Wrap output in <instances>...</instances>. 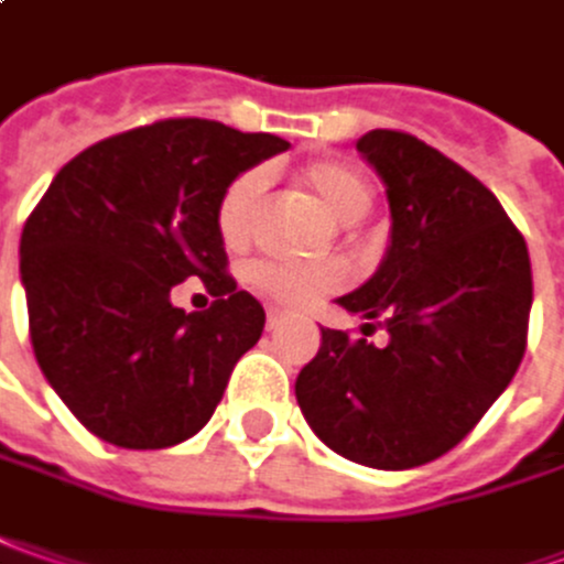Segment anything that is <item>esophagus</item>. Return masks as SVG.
Masks as SVG:
<instances>
[{"mask_svg": "<svg viewBox=\"0 0 564 564\" xmlns=\"http://www.w3.org/2000/svg\"><path fill=\"white\" fill-rule=\"evenodd\" d=\"M283 324V312H278V308H268V330H278Z\"/></svg>", "mask_w": 564, "mask_h": 564, "instance_id": "esophagus-1", "label": "esophagus"}]
</instances>
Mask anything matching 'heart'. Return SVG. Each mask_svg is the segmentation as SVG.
<instances>
[{"label":"heart","mask_w":564,"mask_h":564,"mask_svg":"<svg viewBox=\"0 0 564 564\" xmlns=\"http://www.w3.org/2000/svg\"><path fill=\"white\" fill-rule=\"evenodd\" d=\"M302 184L308 186L321 205L330 212V218L340 224L361 221L371 203L375 189L361 177L356 167L343 162H315L302 171ZM262 193V174L246 171L234 184L224 189L218 203V234L227 246H243L252 230V215ZM249 281L264 296L278 300L281 305H308L334 290H340L346 271L334 262L296 264V262H256L249 268Z\"/></svg>","instance_id":"b5f03b06"}]
</instances>
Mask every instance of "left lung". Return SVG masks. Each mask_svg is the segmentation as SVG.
Returning <instances> with one entry per match:
<instances>
[{"instance_id": "1", "label": "left lung", "mask_w": 564, "mask_h": 564, "mask_svg": "<svg viewBox=\"0 0 564 564\" xmlns=\"http://www.w3.org/2000/svg\"><path fill=\"white\" fill-rule=\"evenodd\" d=\"M356 149L387 186L393 224L375 278L337 302L378 318L387 346L321 327L296 402L337 456L405 471L462 443L512 383L531 259L499 199L443 152L402 130H371Z\"/></svg>"}]
</instances>
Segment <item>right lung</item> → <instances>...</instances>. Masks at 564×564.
<instances>
[{
	"label": "right lung",
	"instance_id": "add662e5",
	"mask_svg": "<svg viewBox=\"0 0 564 564\" xmlns=\"http://www.w3.org/2000/svg\"><path fill=\"white\" fill-rule=\"evenodd\" d=\"M290 147L274 133L171 118L108 137L55 174L21 234L33 356L74 417L124 449L199 434L264 308L224 271L218 203ZM199 276L216 302L184 313L170 290Z\"/></svg>",
	"mask_w": 564,
	"mask_h": 564
}]
</instances>
